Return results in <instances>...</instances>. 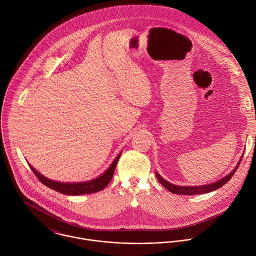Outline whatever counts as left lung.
<instances>
[{
    "label": "left lung",
    "mask_w": 256,
    "mask_h": 256,
    "mask_svg": "<svg viewBox=\"0 0 256 256\" xmlns=\"http://www.w3.org/2000/svg\"><path fill=\"white\" fill-rule=\"evenodd\" d=\"M244 156V154H242ZM242 156L240 158L238 164L236 166V168L228 174H226L224 178H222V180H220L218 182L214 183H210V184H205V185H198V186H180V185H176L172 183L166 182L164 178H162L156 172V176L158 178V180L160 183L166 188L170 192L174 193V194H180V195H196V194H204V193H209L211 191L217 190L219 189L220 187H222V185H224L226 183L228 182L232 176L234 174V172H236L240 160H242Z\"/></svg>",
    "instance_id": "obj_1"
}]
</instances>
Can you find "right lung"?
I'll return each instance as SVG.
<instances>
[{
	"label": "right lung",
	"instance_id": "right-lung-1",
	"mask_svg": "<svg viewBox=\"0 0 256 256\" xmlns=\"http://www.w3.org/2000/svg\"><path fill=\"white\" fill-rule=\"evenodd\" d=\"M120 156H121V152H119V154L115 158V160L110 164V168L102 174H100L96 178H94L88 182H60L49 180L45 178L43 174H41L39 172H37L30 164H28L32 170L34 172V174L36 176L37 178L44 185L48 186L49 188L66 195H84V194H90V193L102 191L108 186V184L112 180V176Z\"/></svg>",
	"mask_w": 256,
	"mask_h": 256
}]
</instances>
